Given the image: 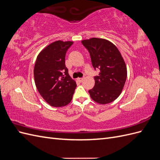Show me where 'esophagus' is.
<instances>
[{"instance_id":"1","label":"esophagus","mask_w":160,"mask_h":160,"mask_svg":"<svg viewBox=\"0 0 160 160\" xmlns=\"http://www.w3.org/2000/svg\"><path fill=\"white\" fill-rule=\"evenodd\" d=\"M77 80H78L79 82H81H81L84 80V78H83V77H81V78H78V79H77Z\"/></svg>"}]
</instances>
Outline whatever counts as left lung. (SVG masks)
Returning <instances> with one entry per match:
<instances>
[{
  "instance_id": "obj_1",
  "label": "left lung",
  "mask_w": 160,
  "mask_h": 160,
  "mask_svg": "<svg viewBox=\"0 0 160 160\" xmlns=\"http://www.w3.org/2000/svg\"><path fill=\"white\" fill-rule=\"evenodd\" d=\"M81 42L90 53L95 70H100L94 77L95 86L89 91L91 99L99 104L112 102L122 93L127 78L122 55L115 45L103 38H91Z\"/></svg>"
}]
</instances>
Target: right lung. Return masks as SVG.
<instances>
[{
	"mask_svg": "<svg viewBox=\"0 0 160 160\" xmlns=\"http://www.w3.org/2000/svg\"><path fill=\"white\" fill-rule=\"evenodd\" d=\"M72 41H57L38 55L34 67V78L42 98L55 108L63 107L72 100L77 87L65 66V55Z\"/></svg>",
	"mask_w": 160,
	"mask_h": 160,
	"instance_id": "obj_1",
	"label": "right lung"
}]
</instances>
